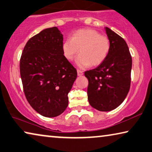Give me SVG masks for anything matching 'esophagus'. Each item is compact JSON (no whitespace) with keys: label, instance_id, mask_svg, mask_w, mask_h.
<instances>
[{"label":"esophagus","instance_id":"obj_1","mask_svg":"<svg viewBox=\"0 0 152 152\" xmlns=\"http://www.w3.org/2000/svg\"><path fill=\"white\" fill-rule=\"evenodd\" d=\"M77 74H78V76H80L83 75V72L80 70V69H77Z\"/></svg>","mask_w":152,"mask_h":152}]
</instances>
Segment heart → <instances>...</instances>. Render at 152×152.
Masks as SVG:
<instances>
[{"instance_id": "1", "label": "heart", "mask_w": 152, "mask_h": 152, "mask_svg": "<svg viewBox=\"0 0 152 152\" xmlns=\"http://www.w3.org/2000/svg\"><path fill=\"white\" fill-rule=\"evenodd\" d=\"M110 47L109 38L91 29L76 31L61 45L64 56L69 61L75 57L79 49L80 54L77 57L76 64L82 68L103 63L109 55Z\"/></svg>"}]
</instances>
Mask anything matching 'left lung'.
Returning <instances> with one entry per match:
<instances>
[{"instance_id":"left-lung-1","label":"left lung","mask_w":152,"mask_h":152,"mask_svg":"<svg viewBox=\"0 0 152 152\" xmlns=\"http://www.w3.org/2000/svg\"><path fill=\"white\" fill-rule=\"evenodd\" d=\"M105 29L111 45L109 55L98 67L85 72L88 102L101 112L114 110L124 102L131 86L132 68L126 41L109 28Z\"/></svg>"}]
</instances>
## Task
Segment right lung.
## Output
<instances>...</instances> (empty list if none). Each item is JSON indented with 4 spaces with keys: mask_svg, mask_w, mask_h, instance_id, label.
Instances as JSON below:
<instances>
[{
    "mask_svg": "<svg viewBox=\"0 0 152 152\" xmlns=\"http://www.w3.org/2000/svg\"><path fill=\"white\" fill-rule=\"evenodd\" d=\"M63 34L57 27L42 30L26 43L20 64L23 91L38 114L53 118L68 105L76 69L62 53Z\"/></svg>",
    "mask_w": 152,
    "mask_h": 152,
    "instance_id": "1",
    "label": "right lung"
}]
</instances>
